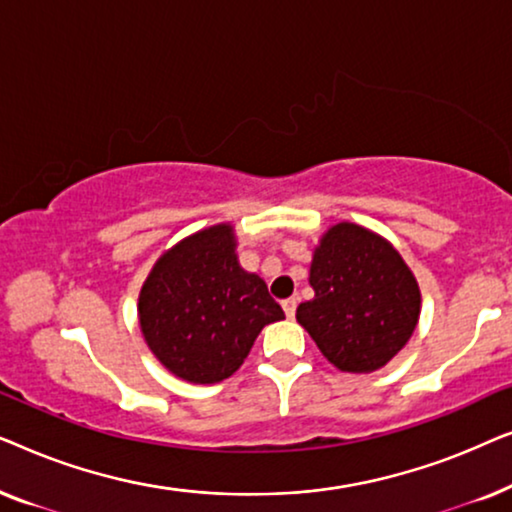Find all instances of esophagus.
Listing matches in <instances>:
<instances>
[{
	"label": "esophagus",
	"instance_id": "34e87169",
	"mask_svg": "<svg viewBox=\"0 0 512 512\" xmlns=\"http://www.w3.org/2000/svg\"><path fill=\"white\" fill-rule=\"evenodd\" d=\"M296 305H298L296 298H286L284 303H282L284 314H286V317H289V319H293V314H296Z\"/></svg>",
	"mask_w": 512,
	"mask_h": 512
}]
</instances>
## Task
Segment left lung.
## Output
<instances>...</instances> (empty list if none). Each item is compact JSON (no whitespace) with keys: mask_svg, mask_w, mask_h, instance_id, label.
Segmentation results:
<instances>
[{"mask_svg":"<svg viewBox=\"0 0 512 512\" xmlns=\"http://www.w3.org/2000/svg\"><path fill=\"white\" fill-rule=\"evenodd\" d=\"M314 298L300 303L298 324L342 373H375L415 333L422 293L387 237L340 221L321 235L310 263Z\"/></svg>","mask_w":512,"mask_h":512,"instance_id":"left-lung-1","label":"left lung"}]
</instances>
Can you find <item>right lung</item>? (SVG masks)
I'll return each mask as SVG.
<instances>
[{
	"mask_svg": "<svg viewBox=\"0 0 512 512\" xmlns=\"http://www.w3.org/2000/svg\"><path fill=\"white\" fill-rule=\"evenodd\" d=\"M137 317L146 345L172 375L214 384L242 366L258 333L284 312L263 279L240 265L235 228L216 223L153 263Z\"/></svg>",
	"mask_w": 512,
	"mask_h": 512,
	"instance_id": "right-lung-1",
	"label": "right lung"
}]
</instances>
